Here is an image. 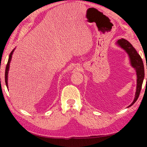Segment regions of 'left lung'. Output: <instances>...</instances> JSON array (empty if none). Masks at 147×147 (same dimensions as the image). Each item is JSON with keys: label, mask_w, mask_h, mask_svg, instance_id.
Returning a JSON list of instances; mask_svg holds the SVG:
<instances>
[{"label": "left lung", "mask_w": 147, "mask_h": 147, "mask_svg": "<svg viewBox=\"0 0 147 147\" xmlns=\"http://www.w3.org/2000/svg\"><path fill=\"white\" fill-rule=\"evenodd\" d=\"M119 46L121 48H123L126 51V53L128 54L129 57H130L131 64L134 68L136 69L137 72V76H138V79H137V89H136V93L135 98L130 106H132L133 104L136 102V100H138L139 98V94H140L141 89L142 88V84L144 80V77H145V70H144V65L142 59H141V56L139 54L137 53L136 49L134 48L133 46L129 43V42L124 39H119L117 42Z\"/></svg>", "instance_id": "1"}]
</instances>
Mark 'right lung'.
<instances>
[{
  "mask_svg": "<svg viewBox=\"0 0 147 147\" xmlns=\"http://www.w3.org/2000/svg\"><path fill=\"white\" fill-rule=\"evenodd\" d=\"M13 51H14V50H13ZM13 51H12V52L10 53V54H9L8 63H7V65H6V71H5V82H6V86H8V70H9V63H10L11 56H12V54H13Z\"/></svg>",
  "mask_w": 147,
  "mask_h": 147,
  "instance_id": "obj_1",
  "label": "right lung"
}]
</instances>
